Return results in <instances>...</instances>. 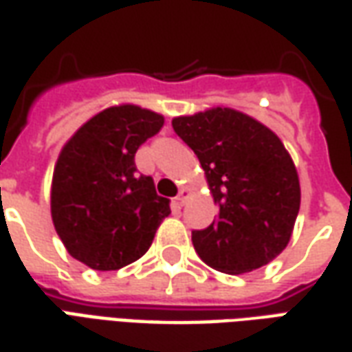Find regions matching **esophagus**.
Here are the masks:
<instances>
[{"mask_svg": "<svg viewBox=\"0 0 352 352\" xmlns=\"http://www.w3.org/2000/svg\"><path fill=\"white\" fill-rule=\"evenodd\" d=\"M175 200H177V206H184V201H186V190H181Z\"/></svg>", "mask_w": 352, "mask_h": 352, "instance_id": "34e87169", "label": "esophagus"}]
</instances>
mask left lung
Returning <instances> with one entry per match:
<instances>
[{"instance_id": "8db88e82", "label": "left lung", "mask_w": 352, "mask_h": 352, "mask_svg": "<svg viewBox=\"0 0 352 352\" xmlns=\"http://www.w3.org/2000/svg\"><path fill=\"white\" fill-rule=\"evenodd\" d=\"M173 129L200 160L219 217L192 230L196 253L211 269H261L292 238L301 188L284 144L269 127L232 108L173 118Z\"/></svg>"}]
</instances>
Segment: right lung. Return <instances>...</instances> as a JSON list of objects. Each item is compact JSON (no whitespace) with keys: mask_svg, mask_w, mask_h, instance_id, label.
<instances>
[{"mask_svg":"<svg viewBox=\"0 0 352 352\" xmlns=\"http://www.w3.org/2000/svg\"><path fill=\"white\" fill-rule=\"evenodd\" d=\"M164 116L120 104L93 116L56 160L51 217L74 259L95 270H118L148 252L169 200L154 179L137 173L135 152L158 133Z\"/></svg>","mask_w":352,"mask_h":352,"instance_id":"add662e5","label":"right lung"}]
</instances>
